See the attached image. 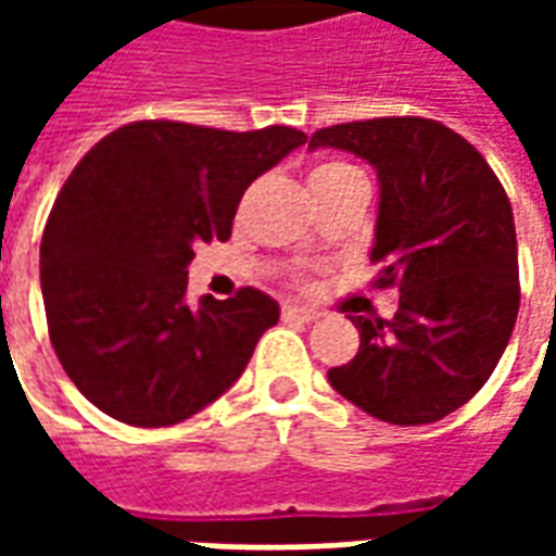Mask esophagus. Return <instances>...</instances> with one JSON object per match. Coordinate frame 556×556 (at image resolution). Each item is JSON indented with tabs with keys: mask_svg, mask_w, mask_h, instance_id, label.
Instances as JSON below:
<instances>
[{
	"mask_svg": "<svg viewBox=\"0 0 556 556\" xmlns=\"http://www.w3.org/2000/svg\"><path fill=\"white\" fill-rule=\"evenodd\" d=\"M282 318H294V321H306V325H309V321H315V318H318V313H315V309H309V306H282Z\"/></svg>",
	"mask_w": 556,
	"mask_h": 556,
	"instance_id": "esophagus-1",
	"label": "esophagus"
}]
</instances>
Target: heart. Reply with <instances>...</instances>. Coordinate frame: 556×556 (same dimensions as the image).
Wrapping results in <instances>:
<instances>
[{
  "instance_id": "b5f03b06",
  "label": "heart",
  "mask_w": 556,
  "mask_h": 556,
  "mask_svg": "<svg viewBox=\"0 0 556 556\" xmlns=\"http://www.w3.org/2000/svg\"><path fill=\"white\" fill-rule=\"evenodd\" d=\"M349 163H321V166H315L313 175H309V184H325V181H337L342 175H351Z\"/></svg>"
}]
</instances>
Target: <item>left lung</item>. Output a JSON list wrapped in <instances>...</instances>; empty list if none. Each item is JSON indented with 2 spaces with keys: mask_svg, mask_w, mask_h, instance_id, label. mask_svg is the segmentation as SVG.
Wrapping results in <instances>:
<instances>
[{
  "mask_svg": "<svg viewBox=\"0 0 556 556\" xmlns=\"http://www.w3.org/2000/svg\"><path fill=\"white\" fill-rule=\"evenodd\" d=\"M309 148L375 166V286L402 291L390 321L351 315L361 351L327 381L384 422H438L477 396L513 337L521 291L506 190L465 137L419 115L321 127Z\"/></svg>",
  "mask_w": 556,
  "mask_h": 556,
  "instance_id": "8db88e82",
  "label": "left lung"
}]
</instances>
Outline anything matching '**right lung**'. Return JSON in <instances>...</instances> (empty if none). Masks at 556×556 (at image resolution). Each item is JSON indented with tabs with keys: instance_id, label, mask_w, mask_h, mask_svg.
Wrapping results in <instances>:
<instances>
[{
	"instance_id": "right-lung-1",
	"label": "right lung",
	"mask_w": 556,
	"mask_h": 556,
	"mask_svg": "<svg viewBox=\"0 0 556 556\" xmlns=\"http://www.w3.org/2000/svg\"><path fill=\"white\" fill-rule=\"evenodd\" d=\"M306 134H231L134 122L79 160L41 241V291L55 357L94 408L160 429L229 390L279 321L258 289L187 303L195 243L226 241L243 190Z\"/></svg>"
}]
</instances>
